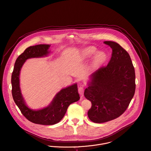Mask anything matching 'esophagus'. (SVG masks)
Wrapping results in <instances>:
<instances>
[{"label":"esophagus","instance_id":"1","mask_svg":"<svg viewBox=\"0 0 151 151\" xmlns=\"http://www.w3.org/2000/svg\"><path fill=\"white\" fill-rule=\"evenodd\" d=\"M78 92H79V94H80L81 96L82 97L84 94V89L83 87H79L78 88Z\"/></svg>","mask_w":151,"mask_h":151}]
</instances>
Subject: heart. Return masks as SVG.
<instances>
[{
    "mask_svg": "<svg viewBox=\"0 0 151 151\" xmlns=\"http://www.w3.org/2000/svg\"><path fill=\"white\" fill-rule=\"evenodd\" d=\"M97 49L94 47H90L84 49L81 52V59L83 60H87L92 58L94 55L97 52ZM106 55L104 52H98L96 55L94 60L93 65H98L102 63L106 59Z\"/></svg>",
    "mask_w": 151,
    "mask_h": 151,
    "instance_id": "1",
    "label": "heart"
}]
</instances>
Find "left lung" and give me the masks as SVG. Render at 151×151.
I'll return each instance as SVG.
<instances>
[{"mask_svg": "<svg viewBox=\"0 0 151 151\" xmlns=\"http://www.w3.org/2000/svg\"><path fill=\"white\" fill-rule=\"evenodd\" d=\"M112 49L110 60L91 75L84 96L91 102L90 120L100 123L114 120L124 113L135 90V75L130 56L118 43L107 41Z\"/></svg>", "mask_w": 151, "mask_h": 151, "instance_id": "8db88e82", "label": "left lung"}]
</instances>
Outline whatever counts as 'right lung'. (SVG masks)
Here are the masks:
<instances>
[{
  "label": "right lung",
  "instance_id": "right-lung-1",
  "mask_svg": "<svg viewBox=\"0 0 151 151\" xmlns=\"http://www.w3.org/2000/svg\"><path fill=\"white\" fill-rule=\"evenodd\" d=\"M49 45H38L26 48L17 58L11 76L12 98L22 114L34 123L45 125H54L60 122L64 116L68 106L79 101L80 98L77 84H75L58 92L51 104L46 108L34 111L26 105L19 85L21 68L26 60L47 55L49 53Z\"/></svg>",
  "mask_w": 151,
  "mask_h": 151
}]
</instances>
